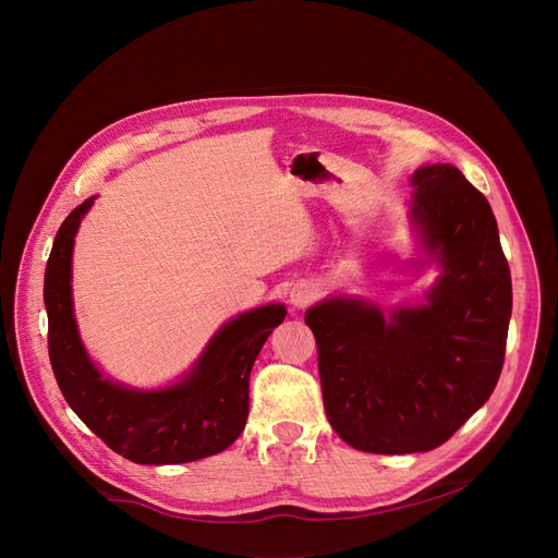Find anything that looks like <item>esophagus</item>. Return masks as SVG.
<instances>
[{"label":"esophagus","mask_w":558,"mask_h":558,"mask_svg":"<svg viewBox=\"0 0 558 558\" xmlns=\"http://www.w3.org/2000/svg\"><path fill=\"white\" fill-rule=\"evenodd\" d=\"M316 299H318V287L314 282H307V280H301L289 293V301L295 310H305Z\"/></svg>","instance_id":"34e87169"}]
</instances>
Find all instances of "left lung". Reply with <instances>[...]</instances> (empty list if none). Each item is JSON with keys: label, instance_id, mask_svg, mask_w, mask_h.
<instances>
[{"label": "left lung", "instance_id": "obj_1", "mask_svg": "<svg viewBox=\"0 0 558 558\" xmlns=\"http://www.w3.org/2000/svg\"><path fill=\"white\" fill-rule=\"evenodd\" d=\"M411 221L441 276L426 303L381 310L352 295L305 312L323 403L352 449H437L492 397L507 345L511 276L487 197L449 163L411 177Z\"/></svg>", "mask_w": 558, "mask_h": 558}]
</instances>
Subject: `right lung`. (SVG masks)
<instances>
[{
  "instance_id": "add662e5",
  "label": "right lung",
  "mask_w": 558,
  "mask_h": 558,
  "mask_svg": "<svg viewBox=\"0 0 558 558\" xmlns=\"http://www.w3.org/2000/svg\"><path fill=\"white\" fill-rule=\"evenodd\" d=\"M94 197L62 221L45 271L49 359L56 381L105 444L136 464L195 462L229 449L248 417V377L287 310L265 305L217 329L193 369L163 390H134L102 377L78 333L71 301L73 238Z\"/></svg>"
}]
</instances>
